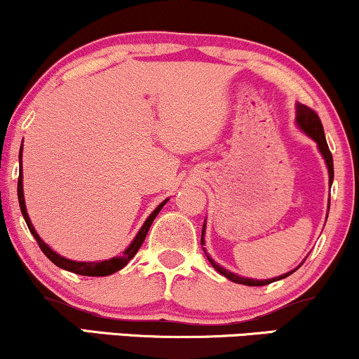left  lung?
Returning a JSON list of instances; mask_svg holds the SVG:
<instances>
[{
	"instance_id": "1",
	"label": "left lung",
	"mask_w": 359,
	"mask_h": 359,
	"mask_svg": "<svg viewBox=\"0 0 359 359\" xmlns=\"http://www.w3.org/2000/svg\"><path fill=\"white\" fill-rule=\"evenodd\" d=\"M297 124L300 129L305 133L308 137H311L313 140L316 142V146H318V151L321 152V156H323L325 162H326V167H328V175H330V187L331 184H333V156H331L330 152V147L328 144H326V137H325V130H323V124H321L318 114H316L315 111L310 107L303 106V104H297ZM326 219H328V215H326ZM203 233H205V224H203V229H202V238H201V243L205 245V240H203ZM203 248V247H202ZM203 252H205V248H203ZM207 255V252H205ZM208 262L212 263V266L219 271L220 275H224L225 278H229L230 281H235V283H240V285H247V287H263V285H269L271 281H276V280H281V278H287L288 275H292L293 271H297V269L288 271V273L285 275H280L276 276V278H269V280H253V278H245V276H238L232 273V271L225 270L224 266H220L219 263H215L212 260L210 257L207 255Z\"/></svg>"
}]
</instances>
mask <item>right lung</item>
<instances>
[{"label": "right lung", "mask_w": 359, "mask_h": 359, "mask_svg": "<svg viewBox=\"0 0 359 359\" xmlns=\"http://www.w3.org/2000/svg\"><path fill=\"white\" fill-rule=\"evenodd\" d=\"M21 152H22V144H21V149H20V162H21ZM18 201H20V208H21V213L22 217H25L26 220V225H28L29 232L33 233V237L36 238V242H38L39 248L43 250L44 255H46L49 260H51L54 265L59 266V269L62 270H67V271H72V273H78V275H84V276H107V275H112L116 273V271H119L121 269H124V266L133 260V257L137 253V250L140 248V245L144 243V240H146V235L149 232V229H151L154 219L157 217V213L161 212V208L165 205L167 201H164L162 203H158L156 210H154L151 215L147 217V220L144 222V225L140 226L139 233L135 235V238L133 240V243L129 245V247L126 248L124 252H122L121 257H114V258H109V260H102V262H74V260H67V258L61 257L59 253H56L53 250V248H49L46 243L41 240V237L38 235V232L34 230L33 224H31L29 217H28V212H26V203H25V194H22V170L20 172V177H18Z\"/></svg>", "instance_id": "right-lung-1"}]
</instances>
